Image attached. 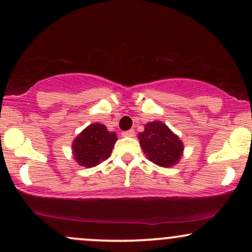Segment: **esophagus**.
<instances>
[{"instance_id": "1", "label": "esophagus", "mask_w": 252, "mask_h": 252, "mask_svg": "<svg viewBox=\"0 0 252 252\" xmlns=\"http://www.w3.org/2000/svg\"><path fill=\"white\" fill-rule=\"evenodd\" d=\"M121 134H123V137H134L135 132L134 129H128V131H124Z\"/></svg>"}]
</instances>
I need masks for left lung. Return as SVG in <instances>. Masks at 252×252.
Here are the masks:
<instances>
[{"label":"left lung","mask_w":252,"mask_h":252,"mask_svg":"<svg viewBox=\"0 0 252 252\" xmlns=\"http://www.w3.org/2000/svg\"><path fill=\"white\" fill-rule=\"evenodd\" d=\"M138 138L143 151L157 165L170 168L181 159L183 143L164 123H148Z\"/></svg>","instance_id":"8db88e82"}]
</instances>
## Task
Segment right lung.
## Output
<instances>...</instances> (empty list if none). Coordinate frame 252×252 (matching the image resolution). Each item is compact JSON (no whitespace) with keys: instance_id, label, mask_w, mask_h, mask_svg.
<instances>
[{"instance_id":"right-lung-1","label":"right lung","mask_w":252,"mask_h":252,"mask_svg":"<svg viewBox=\"0 0 252 252\" xmlns=\"http://www.w3.org/2000/svg\"><path fill=\"white\" fill-rule=\"evenodd\" d=\"M117 139V134L109 132L102 124H92L73 140V158L86 168L96 166L111 156Z\"/></svg>"}]
</instances>
